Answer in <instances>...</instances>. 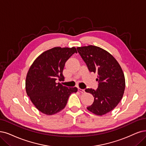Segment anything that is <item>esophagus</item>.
<instances>
[{
    "label": "esophagus",
    "instance_id": "obj_1",
    "mask_svg": "<svg viewBox=\"0 0 146 146\" xmlns=\"http://www.w3.org/2000/svg\"><path fill=\"white\" fill-rule=\"evenodd\" d=\"M78 91H79L80 93H85V90H84V89L78 88Z\"/></svg>",
    "mask_w": 146,
    "mask_h": 146
}]
</instances>
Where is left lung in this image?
Returning a JSON list of instances; mask_svg holds the SVG:
<instances>
[{"mask_svg": "<svg viewBox=\"0 0 146 146\" xmlns=\"http://www.w3.org/2000/svg\"><path fill=\"white\" fill-rule=\"evenodd\" d=\"M78 53L90 72L98 74V88L85 89L94 98L87 110L103 115L114 110L121 100L125 89V78L119 63L108 52L93 45L77 47Z\"/></svg>", "mask_w": 146, "mask_h": 146, "instance_id": "left-lung-1", "label": "left lung"}]
</instances>
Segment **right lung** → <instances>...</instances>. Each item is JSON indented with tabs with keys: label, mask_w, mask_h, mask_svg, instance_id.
Segmentation results:
<instances>
[{
	"label": "right lung",
	"mask_w": 146,
	"mask_h": 146,
	"mask_svg": "<svg viewBox=\"0 0 146 146\" xmlns=\"http://www.w3.org/2000/svg\"><path fill=\"white\" fill-rule=\"evenodd\" d=\"M76 47H55L42 52L31 66L26 75V93L37 110L48 115L62 111L70 95L78 88H67L56 80H64L62 74L65 63Z\"/></svg>",
	"instance_id": "obj_1"
}]
</instances>
